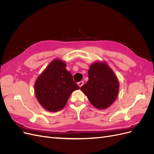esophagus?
Segmentation results:
<instances>
[{"label":"esophagus","mask_w":154,"mask_h":154,"mask_svg":"<svg viewBox=\"0 0 154 154\" xmlns=\"http://www.w3.org/2000/svg\"><path fill=\"white\" fill-rule=\"evenodd\" d=\"M83 83H84V82H83V81H81V82H78V86H79V87H81L83 85Z\"/></svg>","instance_id":"1"}]
</instances>
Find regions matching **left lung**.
<instances>
[{"label": "left lung", "mask_w": 154, "mask_h": 154, "mask_svg": "<svg viewBox=\"0 0 154 154\" xmlns=\"http://www.w3.org/2000/svg\"><path fill=\"white\" fill-rule=\"evenodd\" d=\"M88 80L80 89L91 103L98 109H105L118 97L119 81L105 62L92 63L88 71Z\"/></svg>", "instance_id": "8db88e82"}]
</instances>
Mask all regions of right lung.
Wrapping results in <instances>:
<instances>
[{
    "mask_svg": "<svg viewBox=\"0 0 154 154\" xmlns=\"http://www.w3.org/2000/svg\"><path fill=\"white\" fill-rule=\"evenodd\" d=\"M61 60H53L35 83V94L39 103L49 112H57L66 106L74 91L80 88Z\"/></svg>",
    "mask_w": 154,
    "mask_h": 154,
    "instance_id": "right-lung-1",
    "label": "right lung"
}]
</instances>
